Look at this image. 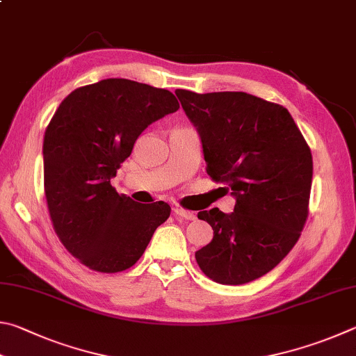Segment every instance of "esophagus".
Listing matches in <instances>:
<instances>
[{"instance_id": "1", "label": "esophagus", "mask_w": 356, "mask_h": 356, "mask_svg": "<svg viewBox=\"0 0 356 356\" xmlns=\"http://www.w3.org/2000/svg\"><path fill=\"white\" fill-rule=\"evenodd\" d=\"M173 213H175V216L181 217V219H186V220H195V214L192 213V211L183 209V208H179V207H175V208H173Z\"/></svg>"}]
</instances>
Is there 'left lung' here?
I'll return each mask as SVG.
<instances>
[{
    "label": "left lung",
    "instance_id": "1",
    "mask_svg": "<svg viewBox=\"0 0 356 356\" xmlns=\"http://www.w3.org/2000/svg\"><path fill=\"white\" fill-rule=\"evenodd\" d=\"M200 134L207 172L236 197L234 211H200L214 238L195 253L204 275L245 284L270 272L308 217L313 156L289 111L245 92L175 90Z\"/></svg>",
    "mask_w": 356,
    "mask_h": 356
}]
</instances>
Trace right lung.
<instances>
[{"label": "right lung", "mask_w": 356, "mask_h": 356, "mask_svg": "<svg viewBox=\"0 0 356 356\" xmlns=\"http://www.w3.org/2000/svg\"><path fill=\"white\" fill-rule=\"evenodd\" d=\"M178 108L165 89L109 78L73 90L54 112L43 137L47 204L58 238L89 269H129L170 216L164 202L118 195L111 179L142 131Z\"/></svg>", "instance_id": "add662e5"}]
</instances>
